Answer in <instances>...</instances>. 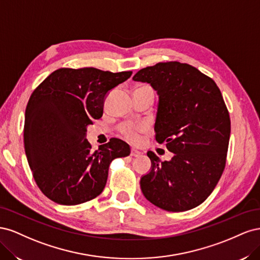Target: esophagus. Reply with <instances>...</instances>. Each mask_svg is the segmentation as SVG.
Listing matches in <instances>:
<instances>
[{"label": "esophagus", "mask_w": 260, "mask_h": 260, "mask_svg": "<svg viewBox=\"0 0 260 260\" xmlns=\"http://www.w3.org/2000/svg\"><path fill=\"white\" fill-rule=\"evenodd\" d=\"M140 152L139 151H137L136 148H132L131 149V156H133V157H138V156H140Z\"/></svg>", "instance_id": "obj_1"}]
</instances>
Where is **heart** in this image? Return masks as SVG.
<instances>
[{
    "label": "heart",
    "instance_id": "1",
    "mask_svg": "<svg viewBox=\"0 0 260 260\" xmlns=\"http://www.w3.org/2000/svg\"><path fill=\"white\" fill-rule=\"evenodd\" d=\"M147 130V125L144 123H124L120 127V132L132 142H138L140 135Z\"/></svg>",
    "mask_w": 260,
    "mask_h": 260
}]
</instances>
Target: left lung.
I'll return each instance as SVG.
<instances>
[{"instance_id": "1", "label": "left lung", "mask_w": 260, "mask_h": 260, "mask_svg": "<svg viewBox=\"0 0 260 260\" xmlns=\"http://www.w3.org/2000/svg\"><path fill=\"white\" fill-rule=\"evenodd\" d=\"M135 81L158 94L155 139L175 156L161 161L148 151L152 170L141 178L147 201L167 211H186L214 191L225 167L231 121L216 82L185 62H158L139 70Z\"/></svg>"}]
</instances>
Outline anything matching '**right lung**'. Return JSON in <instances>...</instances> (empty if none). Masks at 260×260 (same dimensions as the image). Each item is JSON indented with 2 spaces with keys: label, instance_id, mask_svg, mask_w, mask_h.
I'll list each match as a JSON object with an SVG mask.
<instances>
[{
  "label": "right lung",
  "instance_id": "1",
  "mask_svg": "<svg viewBox=\"0 0 260 260\" xmlns=\"http://www.w3.org/2000/svg\"><path fill=\"white\" fill-rule=\"evenodd\" d=\"M131 75L93 67L59 68L31 94L23 127L25 152L37 185L51 201L73 206L95 199L106 185L111 162L130 155V146L116 138L91 151L85 132L103 115L106 94Z\"/></svg>",
  "mask_w": 260,
  "mask_h": 260
}]
</instances>
